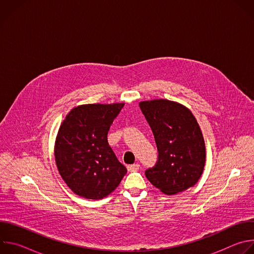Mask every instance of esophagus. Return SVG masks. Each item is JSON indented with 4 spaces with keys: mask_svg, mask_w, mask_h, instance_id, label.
<instances>
[{
    "mask_svg": "<svg viewBox=\"0 0 254 254\" xmlns=\"http://www.w3.org/2000/svg\"><path fill=\"white\" fill-rule=\"evenodd\" d=\"M138 169H139V165L138 164H133V165H128L127 166L128 172H136Z\"/></svg>",
    "mask_w": 254,
    "mask_h": 254,
    "instance_id": "esophagus-1",
    "label": "esophagus"
}]
</instances>
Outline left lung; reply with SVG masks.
I'll return each instance as SVG.
<instances>
[{
	"mask_svg": "<svg viewBox=\"0 0 254 254\" xmlns=\"http://www.w3.org/2000/svg\"><path fill=\"white\" fill-rule=\"evenodd\" d=\"M139 107L153 130L159 152L156 165L144 173L148 180L167 195L193 187L203 173L206 149L191 111L167 99L141 101Z\"/></svg>",
	"mask_w": 254,
	"mask_h": 254,
	"instance_id": "8db88e82",
	"label": "left lung"
}]
</instances>
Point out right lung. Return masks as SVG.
<instances>
[{"mask_svg":"<svg viewBox=\"0 0 254 254\" xmlns=\"http://www.w3.org/2000/svg\"><path fill=\"white\" fill-rule=\"evenodd\" d=\"M125 103L82 104L72 108L55 140L57 169L76 195L100 200L120 185L127 168L107 141V133Z\"/></svg>","mask_w":254,"mask_h":254,"instance_id":"right-lung-1","label":"right lung"}]
</instances>
